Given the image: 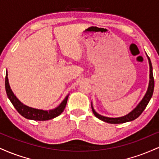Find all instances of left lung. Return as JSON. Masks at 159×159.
I'll list each match as a JSON object with an SVG mask.
<instances>
[{"instance_id":"left-lung-1","label":"left lung","mask_w":159,"mask_h":159,"mask_svg":"<svg viewBox=\"0 0 159 159\" xmlns=\"http://www.w3.org/2000/svg\"><path fill=\"white\" fill-rule=\"evenodd\" d=\"M149 63V84L148 87V90L147 91V93L143 99L141 100V102L138 104V105L133 110L132 112L129 113V114L125 115L124 116H121V117H117V118H110V117H106V116H102V115L97 114L96 111H94L93 107L92 106V111L93 112V114L96 117L98 118L99 120H102L104 122H106V123H111V124H118V123H126V122L132 121V120L137 119L140 114L143 113L144 109L146 108V107L148 105L149 100L152 98V96L153 94V90H154V78H153V73H152V63H151L150 59L148 57Z\"/></svg>"}]
</instances>
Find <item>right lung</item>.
<instances>
[{
	"label": "right lung",
	"mask_w": 159,
	"mask_h": 159,
	"mask_svg": "<svg viewBox=\"0 0 159 159\" xmlns=\"http://www.w3.org/2000/svg\"><path fill=\"white\" fill-rule=\"evenodd\" d=\"M5 88H6V92L7 96L10 98V102H12L13 106L17 110L21 116L27 118L29 120H39V121H44V120H52L56 116H59L60 114L63 112L66 107L67 103V99H68V96L65 98V99L62 102L61 105L56 108L50 111H43L39 110V109L33 108L26 105H23L21 102L16 98V96L12 93V90L10 89V84H9L8 78H7V72L6 73V78H5Z\"/></svg>",
	"instance_id": "obj_1"
}]
</instances>
